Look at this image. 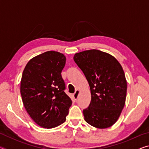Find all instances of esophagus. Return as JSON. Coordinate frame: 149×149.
I'll return each instance as SVG.
<instances>
[{
  "label": "esophagus",
  "mask_w": 149,
  "mask_h": 149,
  "mask_svg": "<svg viewBox=\"0 0 149 149\" xmlns=\"http://www.w3.org/2000/svg\"><path fill=\"white\" fill-rule=\"evenodd\" d=\"M79 90H76L75 91V93H74V99L76 100L77 99V98H78V95H79Z\"/></svg>",
  "instance_id": "1"
}]
</instances>
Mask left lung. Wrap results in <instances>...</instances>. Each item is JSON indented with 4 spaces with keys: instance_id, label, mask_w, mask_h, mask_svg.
Instances as JSON below:
<instances>
[{
    "instance_id": "1",
    "label": "left lung",
    "mask_w": 149,
    "mask_h": 149,
    "mask_svg": "<svg viewBox=\"0 0 149 149\" xmlns=\"http://www.w3.org/2000/svg\"><path fill=\"white\" fill-rule=\"evenodd\" d=\"M74 60L89 83L91 100L83 110L85 122L104 129L114 124L124 107L127 81L114 57L99 50L76 53Z\"/></svg>"
}]
</instances>
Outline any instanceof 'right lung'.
<instances>
[{
  "label": "right lung",
  "instance_id": "add662e5",
  "mask_svg": "<svg viewBox=\"0 0 149 149\" xmlns=\"http://www.w3.org/2000/svg\"><path fill=\"white\" fill-rule=\"evenodd\" d=\"M65 64L64 54L47 51L30 60L23 72L22 101L30 117L42 127H57L66 120L72 101L64 92L61 72Z\"/></svg>",
  "mask_w": 149,
  "mask_h": 149
}]
</instances>
